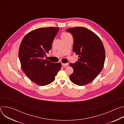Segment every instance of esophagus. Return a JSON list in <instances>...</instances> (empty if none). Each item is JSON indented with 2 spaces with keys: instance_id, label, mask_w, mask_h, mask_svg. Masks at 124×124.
<instances>
[{
  "instance_id": "esophagus-1",
  "label": "esophagus",
  "mask_w": 124,
  "mask_h": 124,
  "mask_svg": "<svg viewBox=\"0 0 124 124\" xmlns=\"http://www.w3.org/2000/svg\"><path fill=\"white\" fill-rule=\"evenodd\" d=\"M67 65H68V63H62V66L63 67H66Z\"/></svg>"
}]
</instances>
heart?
<instances>
[{
    "instance_id": "b5f03b06",
    "label": "heart",
    "mask_w": 124,
    "mask_h": 124,
    "mask_svg": "<svg viewBox=\"0 0 124 124\" xmlns=\"http://www.w3.org/2000/svg\"><path fill=\"white\" fill-rule=\"evenodd\" d=\"M70 37H71V35L67 32H64L62 33L61 35V38L62 39H64L69 38Z\"/></svg>"
}]
</instances>
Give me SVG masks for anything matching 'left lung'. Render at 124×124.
I'll return each mask as SVG.
<instances>
[{"instance_id":"1","label":"left lung","mask_w":124,"mask_h":124,"mask_svg":"<svg viewBox=\"0 0 124 124\" xmlns=\"http://www.w3.org/2000/svg\"><path fill=\"white\" fill-rule=\"evenodd\" d=\"M74 38L73 50L78 55V61L69 65L74 72L70 78L74 84L82 86L92 81L101 73L105 61V50L100 38L85 27L66 30Z\"/></svg>"}]
</instances>
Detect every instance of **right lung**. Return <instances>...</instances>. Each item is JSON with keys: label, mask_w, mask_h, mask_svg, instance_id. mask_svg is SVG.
I'll return each instance as SVG.
<instances>
[{"label": "right lung", "mask_w": 124, "mask_h": 124, "mask_svg": "<svg viewBox=\"0 0 124 124\" xmlns=\"http://www.w3.org/2000/svg\"><path fill=\"white\" fill-rule=\"evenodd\" d=\"M59 27H44L34 30L23 39L19 51L22 69L36 84L45 86L55 79L61 69L60 63H54L44 59L51 49Z\"/></svg>", "instance_id": "add662e5"}]
</instances>
